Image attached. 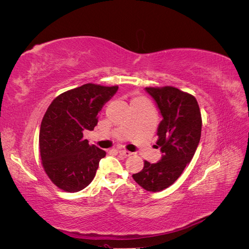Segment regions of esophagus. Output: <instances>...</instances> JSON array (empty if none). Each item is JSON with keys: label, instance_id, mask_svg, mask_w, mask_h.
Wrapping results in <instances>:
<instances>
[{"label": "esophagus", "instance_id": "34e87169", "mask_svg": "<svg viewBox=\"0 0 249 249\" xmlns=\"http://www.w3.org/2000/svg\"><path fill=\"white\" fill-rule=\"evenodd\" d=\"M118 153H119L120 155H122V156H124V157H130V156L132 155V153L129 152V150H124V149L118 150Z\"/></svg>", "mask_w": 249, "mask_h": 249}]
</instances>
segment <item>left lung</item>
Listing matches in <instances>:
<instances>
[{"mask_svg":"<svg viewBox=\"0 0 249 249\" xmlns=\"http://www.w3.org/2000/svg\"><path fill=\"white\" fill-rule=\"evenodd\" d=\"M145 90L163 117L158 126L156 145L163 155L157 163L144 161L143 169L132 177L143 189L159 192L175 183L192 160L200 140L201 114L196 99L176 87Z\"/></svg>","mask_w":249,"mask_h":249,"instance_id":"8db88e82","label":"left lung"}]
</instances>
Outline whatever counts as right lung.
<instances>
[{
  "mask_svg": "<svg viewBox=\"0 0 249 249\" xmlns=\"http://www.w3.org/2000/svg\"><path fill=\"white\" fill-rule=\"evenodd\" d=\"M117 90L88 83L58 95L49 106L40 125V157L44 171L61 190L78 192L94 178L106 152L90 145L83 132L94 129L97 114Z\"/></svg>",
  "mask_w": 249,
  "mask_h": 249,
  "instance_id": "right-lung-1",
  "label": "right lung"
}]
</instances>
